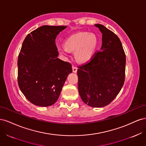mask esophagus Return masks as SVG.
I'll use <instances>...</instances> for the list:
<instances>
[{
  "mask_svg": "<svg viewBox=\"0 0 146 146\" xmlns=\"http://www.w3.org/2000/svg\"><path fill=\"white\" fill-rule=\"evenodd\" d=\"M72 70L73 72L76 73L77 72V68L76 67V66H72Z\"/></svg>",
  "mask_w": 146,
  "mask_h": 146,
  "instance_id": "esophagus-1",
  "label": "esophagus"
}]
</instances>
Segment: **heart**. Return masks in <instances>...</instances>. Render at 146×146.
<instances>
[{
    "mask_svg": "<svg viewBox=\"0 0 146 146\" xmlns=\"http://www.w3.org/2000/svg\"><path fill=\"white\" fill-rule=\"evenodd\" d=\"M98 40L91 33L79 32L68 38L64 42V47L60 50L61 54L68 56L69 52H75V58L78 63H86L95 54Z\"/></svg>",
    "mask_w": 146,
    "mask_h": 146,
    "instance_id": "obj_1",
    "label": "heart"
}]
</instances>
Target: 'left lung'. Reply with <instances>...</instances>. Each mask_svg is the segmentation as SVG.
Here are the masks:
<instances>
[{"label":"left lung","instance_id":"8db88e82","mask_svg":"<svg viewBox=\"0 0 146 146\" xmlns=\"http://www.w3.org/2000/svg\"><path fill=\"white\" fill-rule=\"evenodd\" d=\"M94 25L102 33V44L90 63L78 67V88L84 103L100 108L111 103L121 90L126 58L117 35L103 25Z\"/></svg>","mask_w":146,"mask_h":146}]
</instances>
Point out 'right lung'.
Masks as SVG:
<instances>
[{
    "label": "right lung",
    "mask_w": 146,
    "mask_h": 146,
    "mask_svg": "<svg viewBox=\"0 0 146 146\" xmlns=\"http://www.w3.org/2000/svg\"><path fill=\"white\" fill-rule=\"evenodd\" d=\"M66 26L43 25L25 37L17 60V82L31 103L48 107L58 100L72 65L58 58L56 36Z\"/></svg>",
    "instance_id": "obj_1"
}]
</instances>
